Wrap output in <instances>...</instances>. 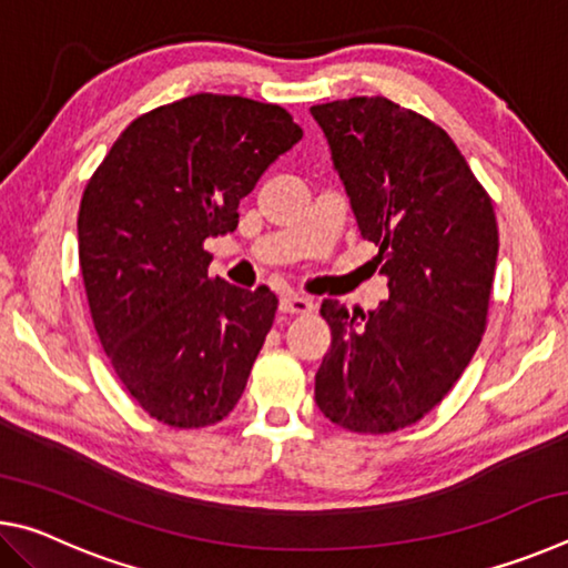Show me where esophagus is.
Here are the masks:
<instances>
[{
    "mask_svg": "<svg viewBox=\"0 0 568 568\" xmlns=\"http://www.w3.org/2000/svg\"><path fill=\"white\" fill-rule=\"evenodd\" d=\"M281 311L291 313V315H307V313L315 311V303L311 301V297L287 293V295L281 297Z\"/></svg>",
    "mask_w": 568,
    "mask_h": 568,
    "instance_id": "obj_1",
    "label": "esophagus"
}]
</instances>
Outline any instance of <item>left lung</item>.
<instances>
[{"mask_svg":"<svg viewBox=\"0 0 568 568\" xmlns=\"http://www.w3.org/2000/svg\"><path fill=\"white\" fill-rule=\"evenodd\" d=\"M363 240L388 277L378 311L323 301L331 348L315 403L353 434H393L434 410L486 331L498 225L456 142L386 98L311 108Z\"/></svg>","mask_w":568,"mask_h":568,"instance_id":"obj_1","label":"left lung"}]
</instances>
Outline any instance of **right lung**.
Returning a JSON list of instances; mask_svg holds the SVG:
<instances>
[{"mask_svg":"<svg viewBox=\"0 0 568 568\" xmlns=\"http://www.w3.org/2000/svg\"><path fill=\"white\" fill-rule=\"evenodd\" d=\"M303 138L277 104L200 92L140 114L84 187L77 235L94 331L130 396L172 428L223 420L277 311L207 273V237Z\"/></svg>","mask_w":568,"mask_h":568,"instance_id":"add662e5","label":"right lung"}]
</instances>
